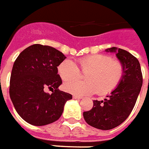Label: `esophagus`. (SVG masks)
I'll return each mask as SVG.
<instances>
[{
	"label": "esophagus",
	"instance_id": "obj_1",
	"mask_svg": "<svg viewBox=\"0 0 149 149\" xmlns=\"http://www.w3.org/2000/svg\"><path fill=\"white\" fill-rule=\"evenodd\" d=\"M73 98L74 99H82V97L80 96H78V95H73Z\"/></svg>",
	"mask_w": 149,
	"mask_h": 149
}]
</instances>
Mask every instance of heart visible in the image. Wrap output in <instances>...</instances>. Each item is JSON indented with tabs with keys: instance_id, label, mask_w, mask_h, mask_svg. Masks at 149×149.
<instances>
[{
	"instance_id": "obj_1",
	"label": "heart",
	"mask_w": 149,
	"mask_h": 149,
	"mask_svg": "<svg viewBox=\"0 0 149 149\" xmlns=\"http://www.w3.org/2000/svg\"><path fill=\"white\" fill-rule=\"evenodd\" d=\"M79 64L85 74L86 82L76 79L80 71L76 63L70 59H65L58 66V73L63 81H71L64 84V89L78 95L91 94L97 91L98 94L111 92L120 83L124 74V67L118 60L112 59L109 55H92L79 60Z\"/></svg>"
}]
</instances>
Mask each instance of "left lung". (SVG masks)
<instances>
[{
  "mask_svg": "<svg viewBox=\"0 0 149 149\" xmlns=\"http://www.w3.org/2000/svg\"><path fill=\"white\" fill-rule=\"evenodd\" d=\"M106 52L116 54L124 67L123 77L104 101L94 100L93 108L83 113L88 125L102 130H112L126 120L135 106L143 83L137 58L129 52L118 47L108 48Z\"/></svg>",
  "mask_w": 149,
  "mask_h": 149,
  "instance_id": "8db88e82",
  "label": "left lung"
}]
</instances>
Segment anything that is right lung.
<instances>
[{
    "label": "right lung",
    "instance_id": "add662e5",
    "mask_svg": "<svg viewBox=\"0 0 149 149\" xmlns=\"http://www.w3.org/2000/svg\"><path fill=\"white\" fill-rule=\"evenodd\" d=\"M67 58L50 46L33 44L24 50L14 63L9 94L17 113L36 126L53 123L61 117L72 95L58 90L62 79L59 63ZM52 88V94L47 93Z\"/></svg>",
    "mask_w": 149,
    "mask_h": 149
}]
</instances>
